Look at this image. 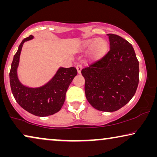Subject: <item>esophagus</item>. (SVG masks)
Masks as SVG:
<instances>
[{
	"label": "esophagus",
	"mask_w": 157,
	"mask_h": 157,
	"mask_svg": "<svg viewBox=\"0 0 157 157\" xmlns=\"http://www.w3.org/2000/svg\"><path fill=\"white\" fill-rule=\"evenodd\" d=\"M82 67H83V66L81 65V64H78V65L76 66V69H77V71H78V74H81V69H82Z\"/></svg>",
	"instance_id": "1"
}]
</instances>
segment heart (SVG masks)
<instances>
[{"instance_id": "obj_1", "label": "heart", "mask_w": 157, "mask_h": 157, "mask_svg": "<svg viewBox=\"0 0 157 157\" xmlns=\"http://www.w3.org/2000/svg\"><path fill=\"white\" fill-rule=\"evenodd\" d=\"M82 46L84 48L91 47V55L93 59H99L106 53L107 43L102 38H90L83 41Z\"/></svg>"}]
</instances>
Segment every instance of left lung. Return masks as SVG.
I'll return each instance as SVG.
<instances>
[{
    "instance_id": "1",
    "label": "left lung",
    "mask_w": 157,
    "mask_h": 157,
    "mask_svg": "<svg viewBox=\"0 0 157 157\" xmlns=\"http://www.w3.org/2000/svg\"><path fill=\"white\" fill-rule=\"evenodd\" d=\"M110 50L104 57L81 70L85 94L94 109L112 112L121 109L136 93L139 61L132 45L121 36L107 34Z\"/></svg>"
}]
</instances>
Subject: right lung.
Listing matches in <instances>:
<instances>
[{
  "label": "right lung",
  "mask_w": 157,
  "mask_h": 157,
  "mask_svg": "<svg viewBox=\"0 0 157 157\" xmlns=\"http://www.w3.org/2000/svg\"><path fill=\"white\" fill-rule=\"evenodd\" d=\"M33 38V36L31 35L19 45L11 63L10 84L15 99L23 109L38 117H47L61 110L65 101L66 91L77 75V70L74 67H61L55 76L42 86L30 88L23 86L18 78L17 68L23 44Z\"/></svg>",
  "instance_id": "right-lung-1"
}]
</instances>
